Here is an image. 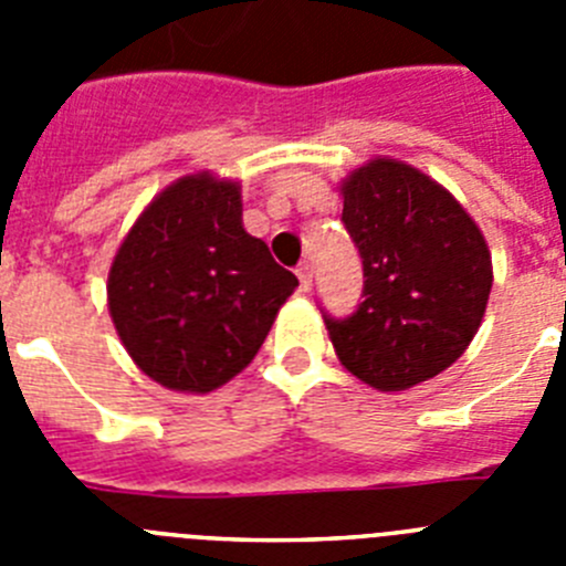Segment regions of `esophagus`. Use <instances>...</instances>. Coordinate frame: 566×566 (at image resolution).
Wrapping results in <instances>:
<instances>
[{"label":"esophagus","mask_w":566,"mask_h":566,"mask_svg":"<svg viewBox=\"0 0 566 566\" xmlns=\"http://www.w3.org/2000/svg\"><path fill=\"white\" fill-rule=\"evenodd\" d=\"M312 263H300L297 266V280H300V292H312Z\"/></svg>","instance_id":"esophagus-1"}]
</instances>
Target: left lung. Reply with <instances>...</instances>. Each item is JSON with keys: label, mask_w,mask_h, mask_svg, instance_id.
<instances>
[{"label": "left lung", "mask_w": 566, "mask_h": 566, "mask_svg": "<svg viewBox=\"0 0 566 566\" xmlns=\"http://www.w3.org/2000/svg\"><path fill=\"white\" fill-rule=\"evenodd\" d=\"M363 258V303L326 317L339 363L377 391H408L451 368L476 337L493 286L482 229L431 175L371 158L339 184Z\"/></svg>", "instance_id": "1"}]
</instances>
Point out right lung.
I'll return each instance as SVG.
<instances>
[{"label": "right lung", "instance_id": "add662e5", "mask_svg": "<svg viewBox=\"0 0 566 566\" xmlns=\"http://www.w3.org/2000/svg\"><path fill=\"white\" fill-rule=\"evenodd\" d=\"M297 277L243 229L240 184L184 175L135 218L107 274L133 363L169 391L209 394L260 352Z\"/></svg>", "mask_w": 566, "mask_h": 566}]
</instances>
